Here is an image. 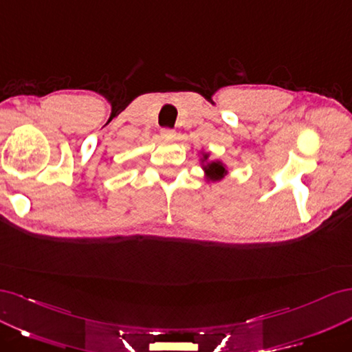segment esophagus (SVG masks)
<instances>
[{
	"mask_svg": "<svg viewBox=\"0 0 352 352\" xmlns=\"http://www.w3.org/2000/svg\"><path fill=\"white\" fill-rule=\"evenodd\" d=\"M160 135H162L164 138H175V131L170 128H164V129H160Z\"/></svg>",
	"mask_w": 352,
	"mask_h": 352,
	"instance_id": "34e87169",
	"label": "esophagus"
}]
</instances>
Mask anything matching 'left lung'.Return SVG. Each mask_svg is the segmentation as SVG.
I'll return each instance as SVG.
<instances>
[{"instance_id":"left-lung-1","label":"left lung","mask_w":352,"mask_h":352,"mask_svg":"<svg viewBox=\"0 0 352 352\" xmlns=\"http://www.w3.org/2000/svg\"><path fill=\"white\" fill-rule=\"evenodd\" d=\"M200 166H202L204 173H205V179L208 183H215V182H221L227 174L228 169L226 166V164H223V160H209V152H200Z\"/></svg>"}]
</instances>
